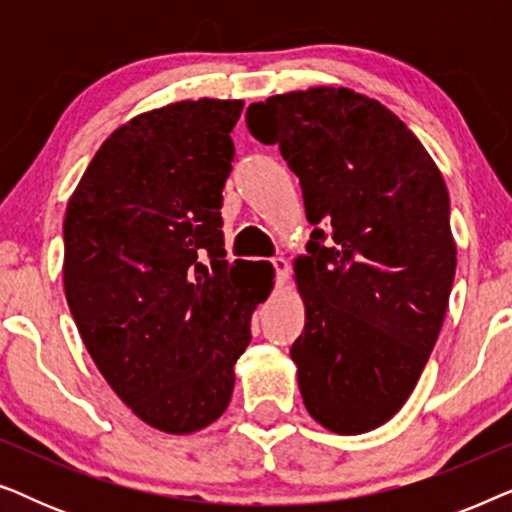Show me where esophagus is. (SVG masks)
I'll list each match as a JSON object with an SVG mask.
<instances>
[{
  "label": "esophagus",
  "instance_id": "esophagus-1",
  "mask_svg": "<svg viewBox=\"0 0 512 512\" xmlns=\"http://www.w3.org/2000/svg\"><path fill=\"white\" fill-rule=\"evenodd\" d=\"M272 268H275L277 282H279V284H282V282H284V279H286V275H289V261H286V258H282V256L272 258Z\"/></svg>",
  "mask_w": 512,
  "mask_h": 512
}]
</instances>
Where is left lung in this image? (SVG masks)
Masks as SVG:
<instances>
[{"label":"left lung","instance_id":"1","mask_svg":"<svg viewBox=\"0 0 512 512\" xmlns=\"http://www.w3.org/2000/svg\"><path fill=\"white\" fill-rule=\"evenodd\" d=\"M247 128L279 144L314 223L291 345L305 408L335 433L373 431L408 401L443 326L457 270L445 181L401 118L347 88L268 97Z\"/></svg>","mask_w":512,"mask_h":512}]
</instances>
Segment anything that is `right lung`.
<instances>
[{"instance_id":"add662e5","label":"right lung","mask_w":512,"mask_h":512,"mask_svg":"<svg viewBox=\"0 0 512 512\" xmlns=\"http://www.w3.org/2000/svg\"><path fill=\"white\" fill-rule=\"evenodd\" d=\"M240 100L167 104L100 146L67 205L65 296L83 345L135 415L165 433L228 408L263 284L223 261V186Z\"/></svg>"}]
</instances>
